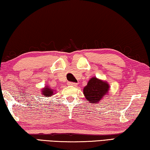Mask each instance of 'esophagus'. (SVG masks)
Returning <instances> with one entry per match:
<instances>
[{"label": "esophagus", "mask_w": 150, "mask_h": 150, "mask_svg": "<svg viewBox=\"0 0 150 150\" xmlns=\"http://www.w3.org/2000/svg\"><path fill=\"white\" fill-rule=\"evenodd\" d=\"M67 84H68V85L73 86V87H76V86L77 85V83H73V82H68V83H67Z\"/></svg>", "instance_id": "1"}]
</instances>
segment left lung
Here are the masks:
<instances>
[{
  "mask_svg": "<svg viewBox=\"0 0 150 150\" xmlns=\"http://www.w3.org/2000/svg\"><path fill=\"white\" fill-rule=\"evenodd\" d=\"M109 85L106 81L93 77L88 81L87 85L83 88V94L88 102L98 103L104 96L107 95Z\"/></svg>",
  "mask_w": 150,
  "mask_h": 150,
  "instance_id": "8db88e82",
  "label": "left lung"
}]
</instances>
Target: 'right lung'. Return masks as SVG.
Instances as JSON below:
<instances>
[{"instance_id":"1","label":"right lung","mask_w":150,"mask_h":150,"mask_svg":"<svg viewBox=\"0 0 150 150\" xmlns=\"http://www.w3.org/2000/svg\"><path fill=\"white\" fill-rule=\"evenodd\" d=\"M54 91H53V89H51V88L48 87V86H46V87H45L42 90V95L44 96V97H48V96H51L53 95Z\"/></svg>"}]
</instances>
